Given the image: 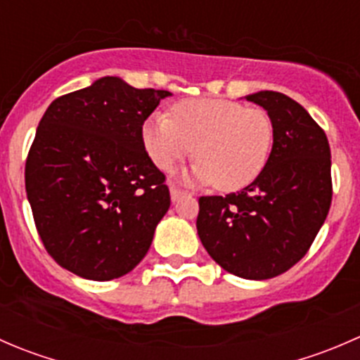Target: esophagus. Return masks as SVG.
<instances>
[{
    "label": "esophagus",
    "mask_w": 360,
    "mask_h": 360,
    "mask_svg": "<svg viewBox=\"0 0 360 360\" xmlns=\"http://www.w3.org/2000/svg\"><path fill=\"white\" fill-rule=\"evenodd\" d=\"M183 195H184L183 190L176 188V186H174V184H172V186H170V198H172V202H177L181 197H183Z\"/></svg>",
    "instance_id": "obj_1"
}]
</instances>
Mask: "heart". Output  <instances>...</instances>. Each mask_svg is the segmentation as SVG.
Masks as SVG:
<instances>
[{
  "label": "heart",
  "instance_id": "obj_1",
  "mask_svg": "<svg viewBox=\"0 0 360 360\" xmlns=\"http://www.w3.org/2000/svg\"><path fill=\"white\" fill-rule=\"evenodd\" d=\"M148 155L170 172L197 153L188 179L238 191L259 177L274 146V123L266 111L237 101L186 99L169 116L157 112L143 127Z\"/></svg>",
  "mask_w": 360,
  "mask_h": 360
}]
</instances>
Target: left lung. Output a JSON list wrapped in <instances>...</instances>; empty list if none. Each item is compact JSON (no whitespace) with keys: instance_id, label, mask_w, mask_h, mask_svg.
<instances>
[{"instance_id":"1","label":"left lung","mask_w":360,"mask_h":360,"mask_svg":"<svg viewBox=\"0 0 360 360\" xmlns=\"http://www.w3.org/2000/svg\"><path fill=\"white\" fill-rule=\"evenodd\" d=\"M274 123V146L256 181L226 197H200L197 230L203 248L230 274L266 281L310 249L333 198L331 150L324 130L281 92L250 94Z\"/></svg>"}]
</instances>
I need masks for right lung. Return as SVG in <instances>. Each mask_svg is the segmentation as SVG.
I'll return each instance as SVG.
<instances>
[{"label": "right lung", "instance_id": "1", "mask_svg": "<svg viewBox=\"0 0 360 360\" xmlns=\"http://www.w3.org/2000/svg\"><path fill=\"white\" fill-rule=\"evenodd\" d=\"M169 96L104 76L57 97L43 115L25 191L46 252L78 277L112 281L146 256L170 195L143 125Z\"/></svg>", "mask_w": 360, "mask_h": 360}]
</instances>
